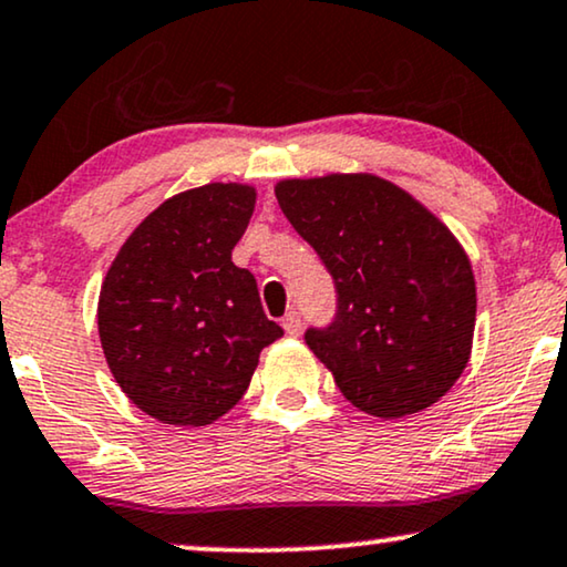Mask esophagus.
<instances>
[{
  "label": "esophagus",
  "mask_w": 567,
  "mask_h": 567,
  "mask_svg": "<svg viewBox=\"0 0 567 567\" xmlns=\"http://www.w3.org/2000/svg\"><path fill=\"white\" fill-rule=\"evenodd\" d=\"M282 329H285V334H288V337H298L300 331H303V319H300V313L290 311L288 316H285Z\"/></svg>",
  "instance_id": "34e87169"
}]
</instances>
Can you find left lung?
Masks as SVG:
<instances>
[{
    "mask_svg": "<svg viewBox=\"0 0 567 567\" xmlns=\"http://www.w3.org/2000/svg\"><path fill=\"white\" fill-rule=\"evenodd\" d=\"M277 202L334 277L337 316L306 344L381 420L433 406L472 354L477 288L454 233L373 173L285 178Z\"/></svg>",
    "mask_w": 567,
    "mask_h": 567,
    "instance_id": "1",
    "label": "left lung"
}]
</instances>
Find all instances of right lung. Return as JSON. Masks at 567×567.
<instances>
[{
    "label": "right lung",
    "instance_id": "add662e5",
    "mask_svg": "<svg viewBox=\"0 0 567 567\" xmlns=\"http://www.w3.org/2000/svg\"><path fill=\"white\" fill-rule=\"evenodd\" d=\"M256 188H188L118 248L97 298L113 379L150 417L178 427L220 420L246 394L264 347L282 337L256 279L233 264Z\"/></svg>",
    "mask_w": 567,
    "mask_h": 567
}]
</instances>
